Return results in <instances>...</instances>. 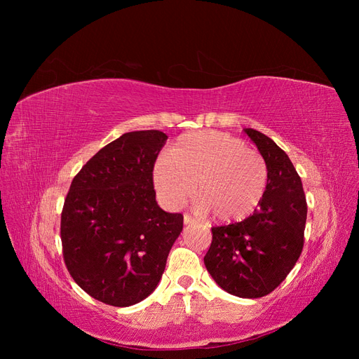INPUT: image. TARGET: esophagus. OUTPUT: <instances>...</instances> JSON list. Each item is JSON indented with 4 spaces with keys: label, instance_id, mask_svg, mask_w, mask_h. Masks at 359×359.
<instances>
[{
    "label": "esophagus",
    "instance_id": "34e87169",
    "mask_svg": "<svg viewBox=\"0 0 359 359\" xmlns=\"http://www.w3.org/2000/svg\"><path fill=\"white\" fill-rule=\"evenodd\" d=\"M193 223H194L193 217L189 214H184V224H193Z\"/></svg>",
    "mask_w": 359,
    "mask_h": 359
}]
</instances>
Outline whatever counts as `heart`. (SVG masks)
Wrapping results in <instances>:
<instances>
[{
	"mask_svg": "<svg viewBox=\"0 0 359 359\" xmlns=\"http://www.w3.org/2000/svg\"><path fill=\"white\" fill-rule=\"evenodd\" d=\"M153 180L161 201L180 208L194 193L201 214L219 222L243 220L265 198L268 166L256 149L222 132L181 136L154 165Z\"/></svg>",
	"mask_w": 359,
	"mask_h": 359,
	"instance_id": "obj_1",
	"label": "heart"
}]
</instances>
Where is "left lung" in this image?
<instances>
[{
  "label": "left lung",
  "mask_w": 359,
  "mask_h": 359,
  "mask_svg": "<svg viewBox=\"0 0 359 359\" xmlns=\"http://www.w3.org/2000/svg\"><path fill=\"white\" fill-rule=\"evenodd\" d=\"M268 166V189L259 208L240 223L212 227L203 262L223 290L240 298L273 292L302 252L307 202L290 158L273 139L244 128Z\"/></svg>",
  "instance_id": "obj_1"
}]
</instances>
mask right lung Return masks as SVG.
<instances>
[{
    "instance_id": "add662e5",
    "label": "right lung",
    "mask_w": 359,
    "mask_h": 359,
    "mask_svg": "<svg viewBox=\"0 0 359 359\" xmlns=\"http://www.w3.org/2000/svg\"><path fill=\"white\" fill-rule=\"evenodd\" d=\"M168 136L124 133L72 181L61 214L64 262L90 297L128 307L153 293L184 217L157 205L153 169Z\"/></svg>"
}]
</instances>
